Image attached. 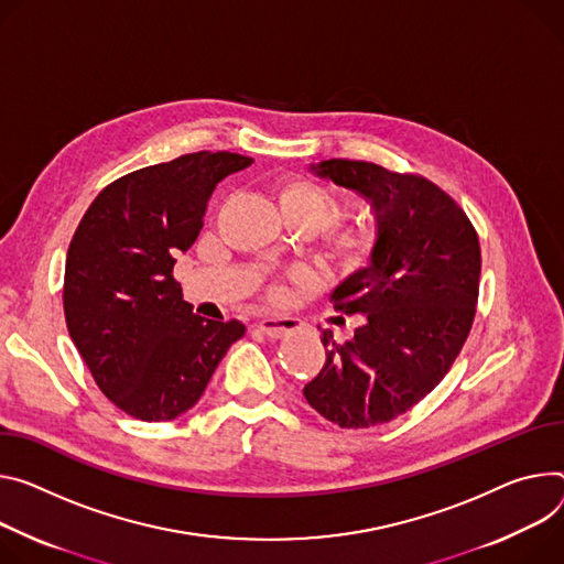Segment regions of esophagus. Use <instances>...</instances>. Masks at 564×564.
I'll list each match as a JSON object with an SVG mask.
<instances>
[{
  "mask_svg": "<svg viewBox=\"0 0 564 564\" xmlns=\"http://www.w3.org/2000/svg\"><path fill=\"white\" fill-rule=\"evenodd\" d=\"M256 326H259V330L270 339H281L283 335L296 330L299 322L292 317H263Z\"/></svg>",
  "mask_w": 564,
  "mask_h": 564,
  "instance_id": "obj_1",
  "label": "esophagus"
}]
</instances>
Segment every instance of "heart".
I'll return each mask as SVG.
<instances>
[{
    "label": "heart",
    "mask_w": 564,
    "mask_h": 564,
    "mask_svg": "<svg viewBox=\"0 0 564 564\" xmlns=\"http://www.w3.org/2000/svg\"><path fill=\"white\" fill-rule=\"evenodd\" d=\"M276 197L283 216L292 225L308 227L315 234L335 227L346 214V202L337 193L305 177L283 180ZM378 245L380 236L376 227L360 225L335 229L328 236V261L341 274L362 272L373 261Z\"/></svg>",
    "instance_id": "1"
}]
</instances>
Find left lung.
<instances>
[{
  "instance_id": "8db88e82",
  "label": "left lung",
  "mask_w": 564,
  "mask_h": 564,
  "mask_svg": "<svg viewBox=\"0 0 564 564\" xmlns=\"http://www.w3.org/2000/svg\"><path fill=\"white\" fill-rule=\"evenodd\" d=\"M311 171L371 204L380 245L371 265L330 294L335 311L360 315V326L344 344L322 330L326 365L303 395L339 427L382 425L421 402L464 348L479 296V236L421 175L350 160Z\"/></svg>"
}]
</instances>
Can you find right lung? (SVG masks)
<instances>
[{
    "mask_svg": "<svg viewBox=\"0 0 564 564\" xmlns=\"http://www.w3.org/2000/svg\"><path fill=\"white\" fill-rule=\"evenodd\" d=\"M253 160L191 152L119 177L96 195L67 251V330L94 382L121 412L173 421L199 400L245 335L236 319L193 313L173 276L220 180Z\"/></svg>",
    "mask_w": 564,
    "mask_h": 564,
    "instance_id": "right-lung-1",
    "label": "right lung"
}]
</instances>
